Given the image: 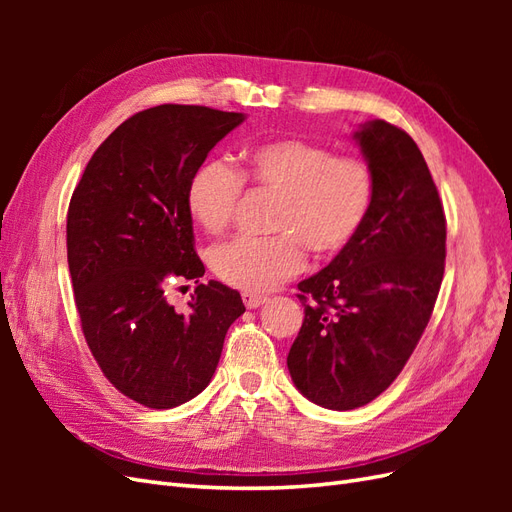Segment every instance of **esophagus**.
Returning <instances> with one entry per match:
<instances>
[{
	"label": "esophagus",
	"instance_id": "34e87169",
	"mask_svg": "<svg viewBox=\"0 0 512 512\" xmlns=\"http://www.w3.org/2000/svg\"><path fill=\"white\" fill-rule=\"evenodd\" d=\"M243 303L247 309H256V307L267 303V297H262V294H254V292H243Z\"/></svg>",
	"mask_w": 512,
	"mask_h": 512
}]
</instances>
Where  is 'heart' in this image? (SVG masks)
Instances as JSON below:
<instances>
[{"label":"heart","instance_id":"obj_1","mask_svg":"<svg viewBox=\"0 0 512 512\" xmlns=\"http://www.w3.org/2000/svg\"><path fill=\"white\" fill-rule=\"evenodd\" d=\"M245 183L277 194L271 237L237 235L211 247L209 265L228 286L269 292L305 265V250L318 258L342 254L359 237L376 198L371 166L356 156L299 138L256 145L241 170L226 160L200 164L188 183L185 203L209 232L224 230L239 209Z\"/></svg>","mask_w":512,"mask_h":512}]
</instances>
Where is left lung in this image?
Instances as JSON below:
<instances>
[{"instance_id":"obj_1","label":"left lung","mask_w":512,"mask_h":512,"mask_svg":"<svg viewBox=\"0 0 512 512\" xmlns=\"http://www.w3.org/2000/svg\"><path fill=\"white\" fill-rule=\"evenodd\" d=\"M376 177L363 230L299 284L305 320L288 352L297 389L329 410L384 393L412 356L444 277L446 215L421 149L389 121L354 134Z\"/></svg>"}]
</instances>
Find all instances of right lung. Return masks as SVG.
Here are the masks:
<instances>
[{
	"label": "right lung",
	"mask_w": 512,
	"mask_h": 512,
	"mask_svg": "<svg viewBox=\"0 0 512 512\" xmlns=\"http://www.w3.org/2000/svg\"><path fill=\"white\" fill-rule=\"evenodd\" d=\"M241 113L160 104L126 119L87 162L68 207V267L85 342L119 393L153 410L211 382L241 294L199 284L188 313L165 290L205 275L185 192Z\"/></svg>",
	"instance_id": "obj_1"
}]
</instances>
